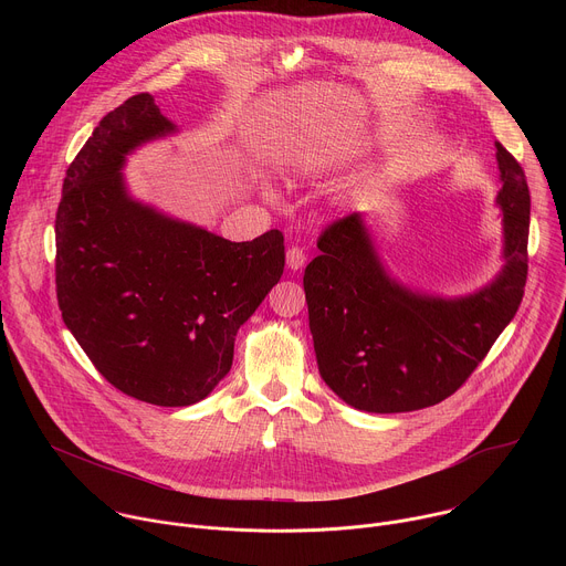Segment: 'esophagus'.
I'll return each mask as SVG.
<instances>
[{"mask_svg":"<svg viewBox=\"0 0 566 566\" xmlns=\"http://www.w3.org/2000/svg\"><path fill=\"white\" fill-rule=\"evenodd\" d=\"M304 264H306V255H304L302 249L293 247V249L286 251V266H289V271H302Z\"/></svg>","mask_w":566,"mask_h":566,"instance_id":"34e87169","label":"esophagus"}]
</instances>
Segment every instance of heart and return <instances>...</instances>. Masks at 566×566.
I'll use <instances>...</instances> for the list:
<instances>
[{
  "label": "heart",
  "instance_id": "heart-1",
  "mask_svg": "<svg viewBox=\"0 0 566 566\" xmlns=\"http://www.w3.org/2000/svg\"><path fill=\"white\" fill-rule=\"evenodd\" d=\"M340 154L338 151H329V149H311V151H304L300 156V170L304 175L308 172H317V170H325V168H332L334 164H338Z\"/></svg>",
  "mask_w": 566,
  "mask_h": 566
}]
</instances>
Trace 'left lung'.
Masks as SVG:
<instances>
[{
    "label": "left lung",
    "instance_id": "obj_1",
    "mask_svg": "<svg viewBox=\"0 0 566 566\" xmlns=\"http://www.w3.org/2000/svg\"><path fill=\"white\" fill-rule=\"evenodd\" d=\"M502 271L474 293L443 297L396 280L360 212L332 223L304 271L317 369L347 406L398 415L454 394L515 317L528 271L531 195L500 145Z\"/></svg>",
    "mask_w": 566,
    "mask_h": 566
}]
</instances>
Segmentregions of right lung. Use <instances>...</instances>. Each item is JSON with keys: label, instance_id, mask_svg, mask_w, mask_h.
<instances>
[{"label": "right lung", "instance_id": "obj_1", "mask_svg": "<svg viewBox=\"0 0 566 566\" xmlns=\"http://www.w3.org/2000/svg\"><path fill=\"white\" fill-rule=\"evenodd\" d=\"M179 127L138 94L109 112L69 166L55 214L66 329L123 394L160 408L203 400L234 336L284 271V234L228 241L132 197L123 168Z\"/></svg>", "mask_w": 566, "mask_h": 566}]
</instances>
